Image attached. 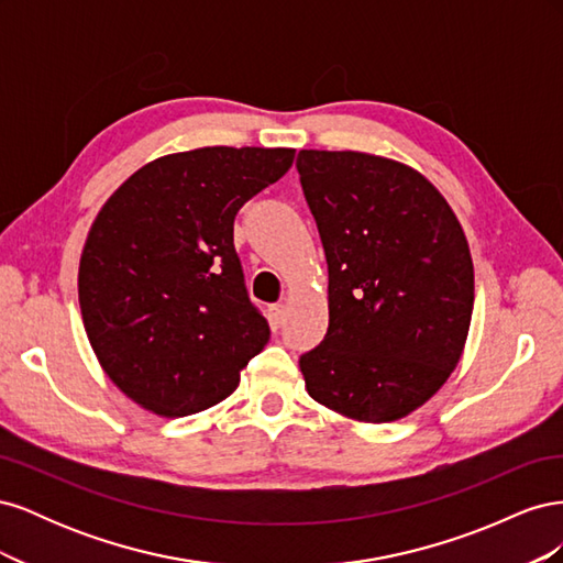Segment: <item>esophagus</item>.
<instances>
[{
	"label": "esophagus",
	"mask_w": 563,
	"mask_h": 563,
	"mask_svg": "<svg viewBox=\"0 0 563 563\" xmlns=\"http://www.w3.org/2000/svg\"><path fill=\"white\" fill-rule=\"evenodd\" d=\"M284 317H286V308L282 302H277V305H272L269 308V321L275 323V327H282L284 323Z\"/></svg>",
	"instance_id": "esophagus-1"
}]
</instances>
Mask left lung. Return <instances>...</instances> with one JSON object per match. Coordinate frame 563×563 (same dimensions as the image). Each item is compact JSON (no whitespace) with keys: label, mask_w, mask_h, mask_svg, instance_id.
Instances as JSON below:
<instances>
[{"label":"left lung","mask_w":563,"mask_h":563,"mask_svg":"<svg viewBox=\"0 0 563 563\" xmlns=\"http://www.w3.org/2000/svg\"><path fill=\"white\" fill-rule=\"evenodd\" d=\"M296 168L329 263V331L300 354L305 387L347 418L399 420L463 354L474 308L465 232L411 166L300 150Z\"/></svg>","instance_id":"obj_1"}]
</instances>
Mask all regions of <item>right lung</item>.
<instances>
[{"label":"right lung","instance_id":"1","mask_svg":"<svg viewBox=\"0 0 563 563\" xmlns=\"http://www.w3.org/2000/svg\"><path fill=\"white\" fill-rule=\"evenodd\" d=\"M288 147H199L139 168L96 216L79 308L110 380L180 418L230 397L269 340L234 251V216L294 164Z\"/></svg>","mask_w":563,"mask_h":563}]
</instances>
